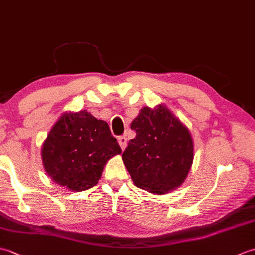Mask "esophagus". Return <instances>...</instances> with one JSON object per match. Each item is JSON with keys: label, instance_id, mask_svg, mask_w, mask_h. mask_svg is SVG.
Returning a JSON list of instances; mask_svg holds the SVG:
<instances>
[{"label": "esophagus", "instance_id": "obj_1", "mask_svg": "<svg viewBox=\"0 0 255 255\" xmlns=\"http://www.w3.org/2000/svg\"><path fill=\"white\" fill-rule=\"evenodd\" d=\"M118 143H119V145H121L122 150L124 151V150H125V148L127 147V138L125 137V136L119 137V138H118Z\"/></svg>", "mask_w": 255, "mask_h": 255}]
</instances>
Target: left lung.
<instances>
[{
  "label": "left lung",
  "mask_w": 255,
  "mask_h": 255,
  "mask_svg": "<svg viewBox=\"0 0 255 255\" xmlns=\"http://www.w3.org/2000/svg\"><path fill=\"white\" fill-rule=\"evenodd\" d=\"M130 128L137 136L122 158L134 185L155 195L180 187L194 160L189 129L164 104L142 107Z\"/></svg>",
  "instance_id": "left-lung-1"
}]
</instances>
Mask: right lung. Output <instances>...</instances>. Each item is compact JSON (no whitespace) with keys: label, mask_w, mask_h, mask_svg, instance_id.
Returning a JSON list of instances; mask_svg holds the SVG:
<instances>
[{"label":"right lung","mask_w":255,"mask_h":255,"mask_svg":"<svg viewBox=\"0 0 255 255\" xmlns=\"http://www.w3.org/2000/svg\"><path fill=\"white\" fill-rule=\"evenodd\" d=\"M121 153L108 124L86 111L63 113L41 147L47 174L72 192L95 186L108 160Z\"/></svg>","instance_id":"1"}]
</instances>
